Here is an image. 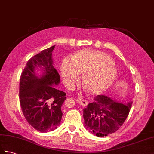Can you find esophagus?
Listing matches in <instances>:
<instances>
[{"label": "esophagus", "instance_id": "obj_1", "mask_svg": "<svg viewBox=\"0 0 154 154\" xmlns=\"http://www.w3.org/2000/svg\"><path fill=\"white\" fill-rule=\"evenodd\" d=\"M76 101H77V103H78V104H80V105H81L82 106H83V107L86 106L88 105V104L87 101H86V100H84V99H83L78 98V99H76Z\"/></svg>", "mask_w": 154, "mask_h": 154}]
</instances>
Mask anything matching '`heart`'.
Here are the masks:
<instances>
[{
  "label": "heart",
  "mask_w": 154,
  "mask_h": 154,
  "mask_svg": "<svg viewBox=\"0 0 154 154\" xmlns=\"http://www.w3.org/2000/svg\"><path fill=\"white\" fill-rule=\"evenodd\" d=\"M82 84L89 95H97L109 88L117 76V69L110 56L103 51L81 50L72 57V61L63 60L61 74L65 84L72 88L84 74Z\"/></svg>",
  "instance_id": "obj_1"
}]
</instances>
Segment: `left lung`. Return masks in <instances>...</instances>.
<instances>
[{
  "mask_svg": "<svg viewBox=\"0 0 154 154\" xmlns=\"http://www.w3.org/2000/svg\"><path fill=\"white\" fill-rule=\"evenodd\" d=\"M133 101L123 103L104 95H97L84 109L85 129L97 137H106L120 127L129 113Z\"/></svg>",
  "mask_w": 154,
  "mask_h": 154,
  "instance_id": "8db88e82",
  "label": "left lung"
}]
</instances>
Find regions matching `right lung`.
I'll return each instance as SVG.
<instances>
[{
    "label": "right lung",
    "mask_w": 154,
    "mask_h": 154,
    "mask_svg": "<svg viewBox=\"0 0 154 154\" xmlns=\"http://www.w3.org/2000/svg\"><path fill=\"white\" fill-rule=\"evenodd\" d=\"M55 46L44 50L30 59L21 74L20 99L26 120L40 132L57 128L61 121V106L66 93L55 88L60 76L53 65Z\"/></svg>",
    "instance_id": "right-lung-1"
}]
</instances>
